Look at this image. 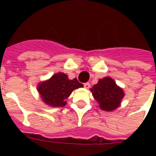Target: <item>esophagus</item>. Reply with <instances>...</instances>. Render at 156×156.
<instances>
[{"mask_svg": "<svg viewBox=\"0 0 156 156\" xmlns=\"http://www.w3.org/2000/svg\"><path fill=\"white\" fill-rule=\"evenodd\" d=\"M90 87V84L89 83H84V87L86 88V89H89Z\"/></svg>", "mask_w": 156, "mask_h": 156, "instance_id": "esophagus-1", "label": "esophagus"}]
</instances>
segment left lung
Segmentation results:
<instances>
[{"label": "left lung", "mask_w": 156, "mask_h": 156, "mask_svg": "<svg viewBox=\"0 0 156 156\" xmlns=\"http://www.w3.org/2000/svg\"><path fill=\"white\" fill-rule=\"evenodd\" d=\"M94 99L100 104V108L112 112L118 108L125 96L123 89L116 85V82L110 77H105L98 81L90 88Z\"/></svg>", "instance_id": "obj_1"}]
</instances>
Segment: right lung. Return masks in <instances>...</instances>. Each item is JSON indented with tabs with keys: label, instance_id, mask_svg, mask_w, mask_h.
Wrapping results in <instances>:
<instances>
[{
	"label": "right lung",
	"instance_id": "1",
	"mask_svg": "<svg viewBox=\"0 0 156 156\" xmlns=\"http://www.w3.org/2000/svg\"><path fill=\"white\" fill-rule=\"evenodd\" d=\"M83 85L77 78L69 79L68 75L59 73L46 81H43L37 86V90L41 100L50 107H64L67 104L66 100L73 90L83 87Z\"/></svg>",
	"mask_w": 156,
	"mask_h": 156
}]
</instances>
